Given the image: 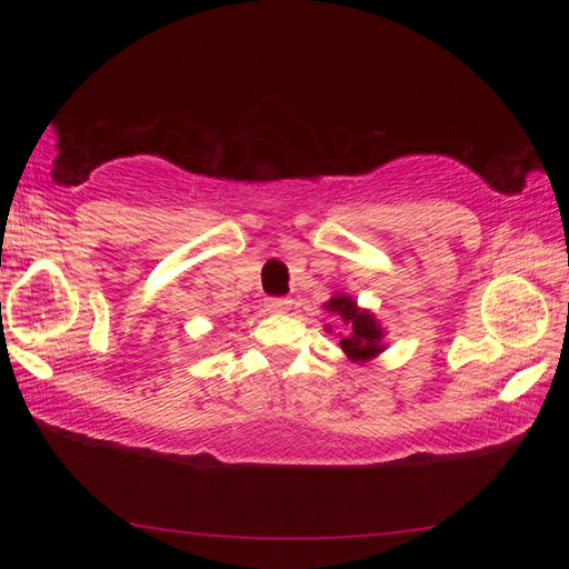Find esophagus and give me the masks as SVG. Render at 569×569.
I'll return each instance as SVG.
<instances>
[{"instance_id": "1", "label": "esophagus", "mask_w": 569, "mask_h": 569, "mask_svg": "<svg viewBox=\"0 0 569 569\" xmlns=\"http://www.w3.org/2000/svg\"><path fill=\"white\" fill-rule=\"evenodd\" d=\"M289 299L287 297H268L266 299V308L268 311H272V313H284V311H289Z\"/></svg>"}]
</instances>
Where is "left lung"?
<instances>
[{
	"instance_id": "obj_1",
	"label": "left lung",
	"mask_w": 569,
	"mask_h": 569,
	"mask_svg": "<svg viewBox=\"0 0 569 569\" xmlns=\"http://www.w3.org/2000/svg\"><path fill=\"white\" fill-rule=\"evenodd\" d=\"M325 308L330 313H337L343 322L351 327V332L339 341L341 349L349 353V358L366 360L385 349V347H380V339H382L380 325L375 322V318L370 313L358 311L356 303L349 297H335Z\"/></svg>"
}]
</instances>
